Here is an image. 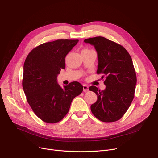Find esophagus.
<instances>
[{
  "mask_svg": "<svg viewBox=\"0 0 158 158\" xmlns=\"http://www.w3.org/2000/svg\"><path fill=\"white\" fill-rule=\"evenodd\" d=\"M83 90H84V92H88V91H89V87L87 85L84 84V85H83Z\"/></svg>",
  "mask_w": 158,
  "mask_h": 158,
  "instance_id": "obj_1",
  "label": "esophagus"
}]
</instances>
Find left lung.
Here are the masks:
<instances>
[{"label":"left lung","mask_w":158,"mask_h":158,"mask_svg":"<svg viewBox=\"0 0 158 158\" xmlns=\"http://www.w3.org/2000/svg\"><path fill=\"white\" fill-rule=\"evenodd\" d=\"M84 42L94 46L98 59L97 73L106 78L104 90L94 85L89 88L98 95L91 111L103 122L117 121L127 112L135 97L136 75L131 56L122 45L103 37L89 38Z\"/></svg>","instance_id":"left-lung-1"}]
</instances>
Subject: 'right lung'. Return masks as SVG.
Listing matches in <instances>:
<instances>
[{"label": "right lung", "instance_id": "1", "mask_svg": "<svg viewBox=\"0 0 158 158\" xmlns=\"http://www.w3.org/2000/svg\"><path fill=\"white\" fill-rule=\"evenodd\" d=\"M78 40H58L32 49L23 64L22 86L33 111L47 123L61 121L68 113L73 99L83 91L78 82L60 87L57 76L65 69V57Z\"/></svg>", "mask_w": 158, "mask_h": 158}]
</instances>
